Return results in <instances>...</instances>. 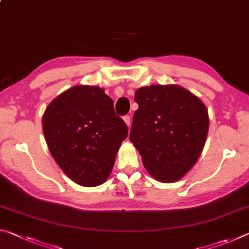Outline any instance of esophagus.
<instances>
[{"label":"esophagus","instance_id":"34e87169","mask_svg":"<svg viewBox=\"0 0 249 249\" xmlns=\"http://www.w3.org/2000/svg\"><path fill=\"white\" fill-rule=\"evenodd\" d=\"M124 122L126 123V125H127V127H129V126H131V116L125 115L124 116Z\"/></svg>","mask_w":249,"mask_h":249}]
</instances>
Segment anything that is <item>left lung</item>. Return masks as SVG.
Returning <instances> with one entry per match:
<instances>
[{
  "instance_id": "8db88e82",
  "label": "left lung",
  "mask_w": 249,
  "mask_h": 249,
  "mask_svg": "<svg viewBox=\"0 0 249 249\" xmlns=\"http://www.w3.org/2000/svg\"><path fill=\"white\" fill-rule=\"evenodd\" d=\"M129 140L154 178L180 179L198 160L210 118L206 106L179 85L144 86L135 92Z\"/></svg>"
}]
</instances>
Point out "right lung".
<instances>
[{"instance_id":"1","label":"right lung","mask_w":249,"mask_h":249,"mask_svg":"<svg viewBox=\"0 0 249 249\" xmlns=\"http://www.w3.org/2000/svg\"><path fill=\"white\" fill-rule=\"evenodd\" d=\"M51 155L78 185L93 187L108 178L127 126L114 102L98 86L77 85L51 102L43 115Z\"/></svg>"}]
</instances>
